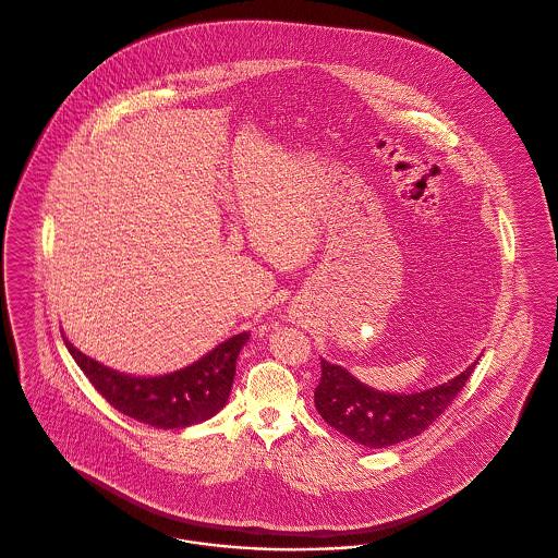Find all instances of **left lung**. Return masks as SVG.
Segmentation results:
<instances>
[{
	"instance_id": "left-lung-1",
	"label": "left lung",
	"mask_w": 558,
	"mask_h": 558,
	"mask_svg": "<svg viewBox=\"0 0 558 558\" xmlns=\"http://www.w3.org/2000/svg\"><path fill=\"white\" fill-rule=\"evenodd\" d=\"M475 363L444 385L405 395L363 385L342 365L320 359L323 376L314 390V403L325 423L352 441L365 448H386L433 425L470 380Z\"/></svg>"
}]
</instances>
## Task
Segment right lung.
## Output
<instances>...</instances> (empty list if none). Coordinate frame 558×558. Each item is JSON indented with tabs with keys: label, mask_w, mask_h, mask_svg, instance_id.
I'll list each match as a JSON object with an SVG mask.
<instances>
[{
	"label": "right lung",
	"mask_w": 558,
	"mask_h": 558,
	"mask_svg": "<svg viewBox=\"0 0 558 558\" xmlns=\"http://www.w3.org/2000/svg\"><path fill=\"white\" fill-rule=\"evenodd\" d=\"M251 333H238L199 361L163 376H129L68 345L88 383L121 414L157 429H184L213 418L229 401L235 361Z\"/></svg>",
	"instance_id": "add662e5"
}]
</instances>
